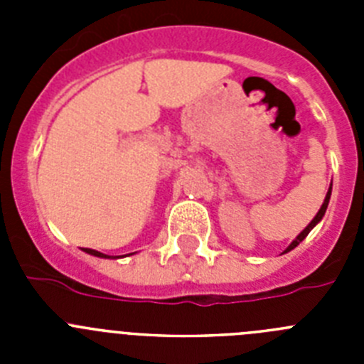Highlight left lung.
I'll list each match as a JSON object with an SVG mask.
<instances>
[{
  "label": "left lung",
  "mask_w": 364,
  "mask_h": 364,
  "mask_svg": "<svg viewBox=\"0 0 364 364\" xmlns=\"http://www.w3.org/2000/svg\"><path fill=\"white\" fill-rule=\"evenodd\" d=\"M330 195H332V186H330V189H328V193H326V197H324V202H323V205H321V210H319V211H317V215H315V217H314V220H311V222H310V224H308V226H306V228H304V230H302V231H301V233H299V235H297V237H295V240H294V242H291V244H290V246L286 247V250H284V253L291 252V250H294V247H297V246H299V244H301V242H302V240L306 239V235H308V233H310V231H311V230H314V228H315V226H317V224H319V222H321V218H323V217H324V213H326L328 202H330Z\"/></svg>",
  "instance_id": "obj_1"
}]
</instances>
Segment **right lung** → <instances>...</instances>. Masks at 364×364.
I'll use <instances>...</instances> for the list:
<instances>
[{
  "instance_id": "obj_1",
  "label": "right lung",
  "mask_w": 364,
  "mask_h": 364,
  "mask_svg": "<svg viewBox=\"0 0 364 364\" xmlns=\"http://www.w3.org/2000/svg\"><path fill=\"white\" fill-rule=\"evenodd\" d=\"M83 252L89 253V255H95V257H102V259H111L109 255H104V253L96 252V250H91V247H83Z\"/></svg>"
}]
</instances>
